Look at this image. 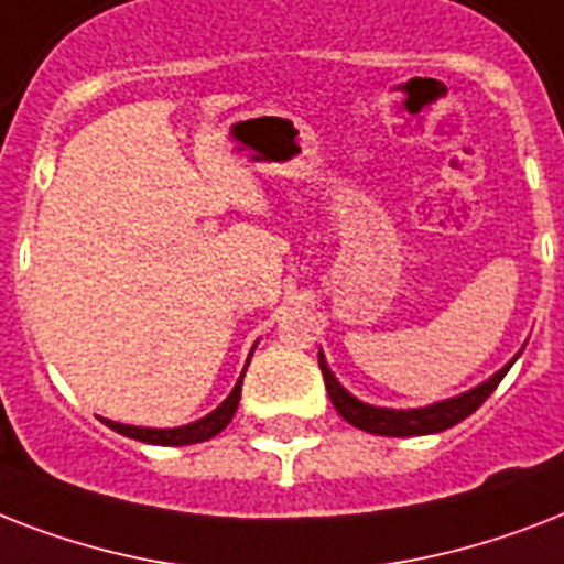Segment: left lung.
I'll return each instance as SVG.
<instances>
[{
    "mask_svg": "<svg viewBox=\"0 0 564 564\" xmlns=\"http://www.w3.org/2000/svg\"><path fill=\"white\" fill-rule=\"evenodd\" d=\"M521 351H524V348H521ZM521 351H518L503 369L495 371L489 380H482L480 386H474V389L456 394V398H445V401L419 406V410H389V406H375V403H366L360 401V398H354V394L336 380L334 371L327 369V360L322 351H318V369L325 375L327 394H330L336 412H339L348 424L366 430V433H375V436H427V433H442V430L454 427V424H459L463 419H468V415L498 389V383L503 380V375L512 369V362L521 357Z\"/></svg>",
    "mask_w": 564,
    "mask_h": 564,
    "instance_id": "8db88e82",
    "label": "left lung"
}]
</instances>
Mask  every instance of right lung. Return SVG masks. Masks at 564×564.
<instances>
[{
	"mask_svg": "<svg viewBox=\"0 0 564 564\" xmlns=\"http://www.w3.org/2000/svg\"><path fill=\"white\" fill-rule=\"evenodd\" d=\"M248 360H251V357H248ZM242 377H246V371L239 375L237 386L230 389L228 398L198 421H189V424H181V427H134V424L108 421V427L117 430V433H122V436L128 438L145 442V445H195V442H207V438H213L216 433H221V430L228 427L230 419H234V412H237L239 406V394H242Z\"/></svg>",
	"mask_w": 564,
	"mask_h": 564,
	"instance_id": "obj_1",
	"label": "right lung"
}]
</instances>
